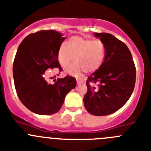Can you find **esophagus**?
Segmentation results:
<instances>
[{
    "mask_svg": "<svg viewBox=\"0 0 151 151\" xmlns=\"http://www.w3.org/2000/svg\"><path fill=\"white\" fill-rule=\"evenodd\" d=\"M77 84H80L83 83V80L81 78H77Z\"/></svg>",
    "mask_w": 151,
    "mask_h": 151,
    "instance_id": "34e87169",
    "label": "esophagus"
}]
</instances>
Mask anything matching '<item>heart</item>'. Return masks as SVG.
Wrapping results in <instances>:
<instances>
[{
  "label": "heart",
  "instance_id": "obj_1",
  "mask_svg": "<svg viewBox=\"0 0 151 151\" xmlns=\"http://www.w3.org/2000/svg\"><path fill=\"white\" fill-rule=\"evenodd\" d=\"M104 56L105 47L101 41L80 36L71 37L68 42V45L63 43L58 50V60L63 67L66 68L75 60V63L66 69L68 73L75 75L83 70L86 73L98 70Z\"/></svg>",
  "mask_w": 151,
  "mask_h": 151
}]
</instances>
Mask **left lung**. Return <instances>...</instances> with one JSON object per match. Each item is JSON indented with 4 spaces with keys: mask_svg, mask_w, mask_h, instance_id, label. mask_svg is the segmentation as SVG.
<instances>
[{
    "mask_svg": "<svg viewBox=\"0 0 151 151\" xmlns=\"http://www.w3.org/2000/svg\"><path fill=\"white\" fill-rule=\"evenodd\" d=\"M105 47L104 63L88 76L85 108L97 116L107 115L122 108L129 99L136 83V66L127 46L112 34L95 33Z\"/></svg>",
    "mask_w": 151,
    "mask_h": 151,
    "instance_id": "obj_1",
    "label": "left lung"
}]
</instances>
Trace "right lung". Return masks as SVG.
I'll use <instances>...</instances> for the list:
<instances>
[{
    "label": "right lung",
    "mask_w": 151,
    "mask_h": 151,
    "mask_svg": "<svg viewBox=\"0 0 151 151\" xmlns=\"http://www.w3.org/2000/svg\"><path fill=\"white\" fill-rule=\"evenodd\" d=\"M65 39L55 30H41L29 34L18 46L12 68L15 90L21 102L34 113L47 115L57 112L65 95L75 88L74 77L67 75L50 83L45 73L55 68L63 71L58 50Z\"/></svg>",
    "instance_id": "add662e5"
}]
</instances>
